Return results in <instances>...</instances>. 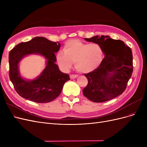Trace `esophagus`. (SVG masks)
<instances>
[{
	"label": "esophagus",
	"instance_id": "esophagus-1",
	"mask_svg": "<svg viewBox=\"0 0 147 147\" xmlns=\"http://www.w3.org/2000/svg\"><path fill=\"white\" fill-rule=\"evenodd\" d=\"M70 77L71 79H74L78 77V75H75V74H71L70 75Z\"/></svg>",
	"mask_w": 147,
	"mask_h": 147
}]
</instances>
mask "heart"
Instances as JSON below:
<instances>
[{
	"instance_id": "b5f03b06",
	"label": "heart",
	"mask_w": 147,
	"mask_h": 147,
	"mask_svg": "<svg viewBox=\"0 0 147 147\" xmlns=\"http://www.w3.org/2000/svg\"><path fill=\"white\" fill-rule=\"evenodd\" d=\"M63 52L56 55V61L63 70H68L75 63L78 72L89 73L96 70L101 64L104 57L102 48L97 43H88L78 39L67 41Z\"/></svg>"
}]
</instances>
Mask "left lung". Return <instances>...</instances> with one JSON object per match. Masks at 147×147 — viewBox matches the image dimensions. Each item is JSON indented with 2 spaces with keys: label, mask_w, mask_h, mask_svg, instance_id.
Returning a JSON list of instances; mask_svg holds the SVG:
<instances>
[{
  "label": "left lung",
  "mask_w": 147,
  "mask_h": 147,
  "mask_svg": "<svg viewBox=\"0 0 147 147\" xmlns=\"http://www.w3.org/2000/svg\"><path fill=\"white\" fill-rule=\"evenodd\" d=\"M84 39L99 44L105 56L96 70L84 74L88 83L83 90V95L94 102H104L121 95L132 74L131 49L123 41L107 35Z\"/></svg>",
  "instance_id": "8db88e82"
}]
</instances>
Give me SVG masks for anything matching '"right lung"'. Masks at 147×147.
<instances>
[{
	"instance_id": "right-lung-1",
	"label": "right lung",
	"mask_w": 147,
	"mask_h": 147,
	"mask_svg": "<svg viewBox=\"0 0 147 147\" xmlns=\"http://www.w3.org/2000/svg\"><path fill=\"white\" fill-rule=\"evenodd\" d=\"M61 44L43 37L18 44L9 53V77L15 91L26 99L37 103H47L56 99L64 84L70 80L69 75L59 70L55 64V53L59 50ZM40 54L47 59V66L42 74L32 81H26L19 74L18 63L26 55Z\"/></svg>"
}]
</instances>
